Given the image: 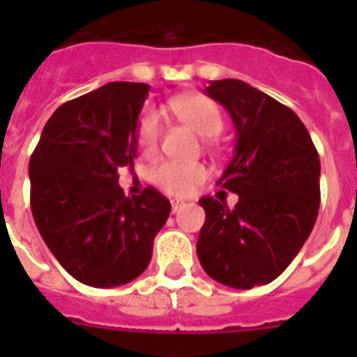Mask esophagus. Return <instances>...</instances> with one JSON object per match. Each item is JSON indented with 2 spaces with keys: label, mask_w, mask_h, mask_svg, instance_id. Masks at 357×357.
<instances>
[{
  "label": "esophagus",
  "mask_w": 357,
  "mask_h": 357,
  "mask_svg": "<svg viewBox=\"0 0 357 357\" xmlns=\"http://www.w3.org/2000/svg\"><path fill=\"white\" fill-rule=\"evenodd\" d=\"M170 204H172V213L181 211V209L185 207V202H181V200H172Z\"/></svg>",
  "instance_id": "34e87169"
}]
</instances>
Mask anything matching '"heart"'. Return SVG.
Here are the masks:
<instances>
[{
  "label": "heart",
  "instance_id": "1",
  "mask_svg": "<svg viewBox=\"0 0 357 357\" xmlns=\"http://www.w3.org/2000/svg\"><path fill=\"white\" fill-rule=\"evenodd\" d=\"M168 107L181 122L195 129L196 133L206 137V140L217 137L224 128L220 109L211 98L202 94H189L170 100ZM161 116L155 111L142 113L137 126V146L142 155L155 153L161 142ZM207 178V170L200 162L162 161L151 170V181L168 195H189L196 185Z\"/></svg>",
  "mask_w": 357,
  "mask_h": 357
}]
</instances>
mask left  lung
Masks as SVG:
<instances>
[{
	"label": "left lung",
	"instance_id": "obj_1",
	"mask_svg": "<svg viewBox=\"0 0 357 357\" xmlns=\"http://www.w3.org/2000/svg\"><path fill=\"white\" fill-rule=\"evenodd\" d=\"M206 94L234 119L237 146L217 185L238 195L204 196L196 252L222 285L252 289L276 280L296 257L321 206V161L302 120L283 103L238 79L211 81Z\"/></svg>",
	"mask_w": 357,
	"mask_h": 357
}]
</instances>
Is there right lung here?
Returning <instances> with one entry per match:
<instances>
[{"instance_id":"obj_1","label":"right lung","mask_w":357,"mask_h":357,"mask_svg":"<svg viewBox=\"0 0 357 357\" xmlns=\"http://www.w3.org/2000/svg\"><path fill=\"white\" fill-rule=\"evenodd\" d=\"M150 85L114 81L52 114L29 161L31 211L63 268L91 287H119L146 271L168 198L146 187L123 195L119 168H133L137 123Z\"/></svg>"}]
</instances>
